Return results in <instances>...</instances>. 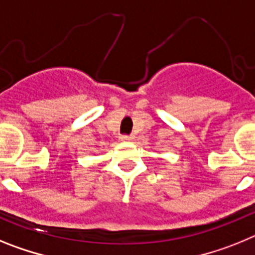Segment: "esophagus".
<instances>
[{
  "label": "esophagus",
  "instance_id": "obj_1",
  "mask_svg": "<svg viewBox=\"0 0 255 255\" xmlns=\"http://www.w3.org/2000/svg\"><path fill=\"white\" fill-rule=\"evenodd\" d=\"M132 138H133V136H132V134H122L121 136V140H123V141H130Z\"/></svg>",
  "mask_w": 255,
  "mask_h": 255
}]
</instances>
